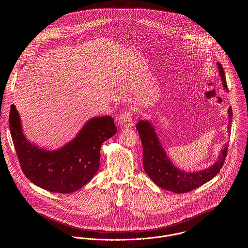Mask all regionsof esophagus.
Here are the masks:
<instances>
[{"instance_id": "esophagus-1", "label": "esophagus", "mask_w": 248, "mask_h": 248, "mask_svg": "<svg viewBox=\"0 0 248 248\" xmlns=\"http://www.w3.org/2000/svg\"><path fill=\"white\" fill-rule=\"evenodd\" d=\"M120 122L124 124L125 127H131L133 125L132 124V112L131 111H124L120 115Z\"/></svg>"}]
</instances>
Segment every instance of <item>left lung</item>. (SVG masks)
Returning a JSON list of instances; mask_svg holds the SVG:
<instances>
[{
	"mask_svg": "<svg viewBox=\"0 0 248 248\" xmlns=\"http://www.w3.org/2000/svg\"><path fill=\"white\" fill-rule=\"evenodd\" d=\"M219 76L225 90L228 91L225 72L220 63H217ZM228 132L231 134L232 110L228 109ZM143 147V166L146 174L162 189L176 193H185L197 189L211 180L220 171L228 153L229 143H226L218 154V158L211 166L196 172H187L173 165L163 148L159 138L150 121H140L137 124Z\"/></svg>",
	"mask_w": 248,
	"mask_h": 248,
	"instance_id": "1",
	"label": "left lung"
}]
</instances>
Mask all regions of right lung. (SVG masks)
<instances>
[{
    "label": "right lung",
    "instance_id": "add662e5",
    "mask_svg": "<svg viewBox=\"0 0 248 248\" xmlns=\"http://www.w3.org/2000/svg\"><path fill=\"white\" fill-rule=\"evenodd\" d=\"M9 128L24 175L36 186L57 193L76 191L94 177L99 167L101 145L117 132L110 116L95 117L86 122L77 136L62 148L47 151L26 139L14 104Z\"/></svg>",
    "mask_w": 248,
    "mask_h": 248
}]
</instances>
